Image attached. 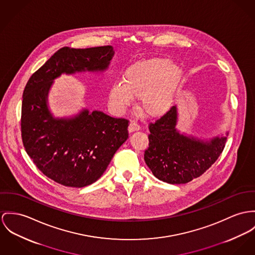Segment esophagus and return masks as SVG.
Listing matches in <instances>:
<instances>
[{"label": "esophagus", "mask_w": 255, "mask_h": 255, "mask_svg": "<svg viewBox=\"0 0 255 255\" xmlns=\"http://www.w3.org/2000/svg\"><path fill=\"white\" fill-rule=\"evenodd\" d=\"M139 130V126L137 125L136 122H130V124H129V127H128V131H129V133H133V132H136V131H138Z\"/></svg>", "instance_id": "obj_1"}]
</instances>
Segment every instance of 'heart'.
<instances>
[{
    "instance_id": "1",
    "label": "heart",
    "mask_w": 255,
    "mask_h": 255,
    "mask_svg": "<svg viewBox=\"0 0 255 255\" xmlns=\"http://www.w3.org/2000/svg\"><path fill=\"white\" fill-rule=\"evenodd\" d=\"M181 79V69L170 59L150 58L131 65L123 74L122 82H115L109 90L112 107L124 111L133 99L148 118L165 116L174 106Z\"/></svg>"
}]
</instances>
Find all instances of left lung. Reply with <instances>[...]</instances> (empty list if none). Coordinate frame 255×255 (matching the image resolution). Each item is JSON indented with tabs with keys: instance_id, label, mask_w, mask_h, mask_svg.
<instances>
[{
	"instance_id": "8db88e82",
	"label": "left lung",
	"mask_w": 255,
	"mask_h": 255,
	"mask_svg": "<svg viewBox=\"0 0 255 255\" xmlns=\"http://www.w3.org/2000/svg\"><path fill=\"white\" fill-rule=\"evenodd\" d=\"M177 106L150 123L149 146L144 161L158 179L171 183H187L203 175L221 154L228 136L200 138L176 129Z\"/></svg>"
}]
</instances>
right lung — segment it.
Instances as JSON below:
<instances>
[{"instance_id": "obj_1", "label": "right lung", "mask_w": 255, "mask_h": 255, "mask_svg": "<svg viewBox=\"0 0 255 255\" xmlns=\"http://www.w3.org/2000/svg\"><path fill=\"white\" fill-rule=\"evenodd\" d=\"M114 47L59 49L28 80L22 101L21 135L24 147L39 171L69 187L95 182L128 138V120L82 109L69 118H55L48 93L61 75L106 72Z\"/></svg>"}]
</instances>
